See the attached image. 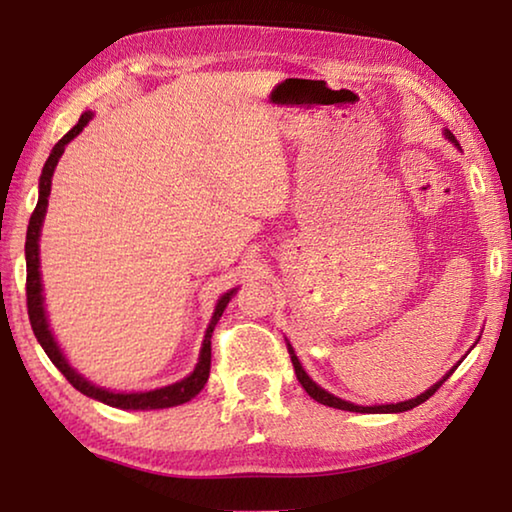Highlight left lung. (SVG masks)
I'll list each match as a JSON object with an SVG mask.
<instances>
[{"mask_svg":"<svg viewBox=\"0 0 512 512\" xmlns=\"http://www.w3.org/2000/svg\"><path fill=\"white\" fill-rule=\"evenodd\" d=\"M445 137L449 142H454L456 146H458V142H456V137L449 133V131H445ZM287 348H289V354H291V363H293V370H296V377H298V381L302 384V388H305V391L309 393V397H314L316 402H320V404H325V406H334V409H341V411H354V413H402V411H411V409H415V406L418 404H422V402H427L429 397L438 391L440 386L445 384V381L449 379V375H452V372L458 368V361L456 366L447 372V375L438 381V384H433L429 391H424L422 395H418V397H413V400H406V402H397V404H381V406H359V404H352V402H345V400H341V397H336V395H332V393H327L325 388H320L314 379H311L307 372H305V368L300 366V361H298V357H296V352H293V348L289 345V341H287Z\"/></svg>","mask_w":512,"mask_h":512,"instance_id":"1","label":"left lung"}]
</instances>
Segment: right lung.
I'll list each match as a JSON object with an SVG mask.
<instances>
[{"mask_svg":"<svg viewBox=\"0 0 512 512\" xmlns=\"http://www.w3.org/2000/svg\"><path fill=\"white\" fill-rule=\"evenodd\" d=\"M92 119V112H83L79 124H76L72 131L67 135H63V140H58V144L51 149L49 158L42 167V176H40V194H38V205L36 210L31 214L29 228H27V246H24V253H27V307H29V320L33 327V334H36L38 343L42 345V350L47 352V357L51 359V363L63 372L65 379L72 384L76 391H81L83 395L92 397V400H99L108 406H115V409H133V411H144V409H169V406H178L185 404L196 397L198 393L203 391V386L207 384V377H210V363H212V332L214 325L219 323V318L223 314V309L228 307V302L232 298V293L237 289H232L221 296V300L216 302L214 316L210 320V327H207L205 339H203V348H201V357H198V363L194 372L185 379L176 381V384L164 386V388H155V391H146V393H112L106 391V388H99L90 384L88 379L81 377L72 366H69L67 359L60 352L58 343L54 341V334H51L47 316H45V298H42V284H40V228L42 221H45V212H47V203H49V192H51V176H54V169L63 155L65 146L79 135L88 121Z\"/></svg>","mask_w":512,"mask_h":512,"instance_id":"obj_1","label":"right lung"}]
</instances>
